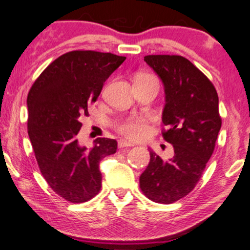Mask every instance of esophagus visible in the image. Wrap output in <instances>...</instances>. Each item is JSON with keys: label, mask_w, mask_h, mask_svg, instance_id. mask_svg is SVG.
I'll return each mask as SVG.
<instances>
[{"label": "esophagus", "mask_w": 250, "mask_h": 250, "mask_svg": "<svg viewBox=\"0 0 250 250\" xmlns=\"http://www.w3.org/2000/svg\"><path fill=\"white\" fill-rule=\"evenodd\" d=\"M118 146H119V148H124V147H132L133 144L130 142H126V140H125V139H120L118 142Z\"/></svg>", "instance_id": "34e87169"}]
</instances>
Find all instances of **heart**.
Listing matches in <instances>:
<instances>
[{"label":"heart","mask_w":250,"mask_h":250,"mask_svg":"<svg viewBox=\"0 0 250 250\" xmlns=\"http://www.w3.org/2000/svg\"><path fill=\"white\" fill-rule=\"evenodd\" d=\"M144 76V75H142ZM150 117L148 115H129L117 124V130L129 139L139 140L150 133Z\"/></svg>","instance_id":"obj_1"}]
</instances>
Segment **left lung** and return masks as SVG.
Wrapping results in <instances>:
<instances>
[{"mask_svg": "<svg viewBox=\"0 0 250 250\" xmlns=\"http://www.w3.org/2000/svg\"><path fill=\"white\" fill-rule=\"evenodd\" d=\"M144 60L164 85L162 121L167 129L162 136L172 144L174 156L165 162L149 152L139 185L148 199L171 204L195 188L212 156L222 125L219 96L212 82L184 56L146 55Z\"/></svg>", "mask_w": 250, "mask_h": 250, "instance_id": "left-lung-1", "label": "left lung"}]
</instances>
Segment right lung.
<instances>
[{"instance_id": "1", "label": "right lung", "mask_w": 250, "mask_h": 250, "mask_svg": "<svg viewBox=\"0 0 250 250\" xmlns=\"http://www.w3.org/2000/svg\"><path fill=\"white\" fill-rule=\"evenodd\" d=\"M125 56L71 51L54 60L28 93V135L48 186L73 204L85 203L102 187L100 162L117 152V140L97 138L87 149L78 142L79 119L88 115L111 73Z\"/></svg>"}]
</instances>
